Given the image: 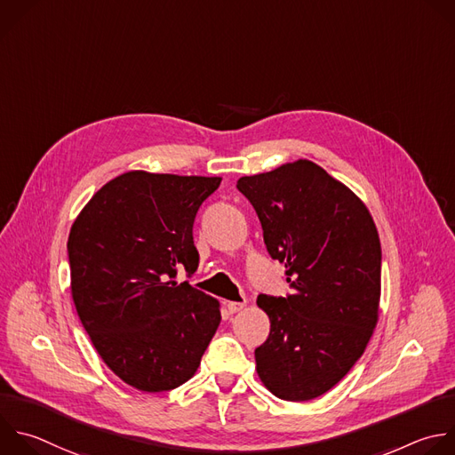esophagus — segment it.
Segmentation results:
<instances>
[{"instance_id":"1","label":"esophagus","mask_w":455,"mask_h":455,"mask_svg":"<svg viewBox=\"0 0 455 455\" xmlns=\"http://www.w3.org/2000/svg\"><path fill=\"white\" fill-rule=\"evenodd\" d=\"M244 301H228L227 304V309H228V313L230 315H235V313H239L241 309H244Z\"/></svg>"}]
</instances>
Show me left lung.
I'll list each match as a JSON object with an SVG mask.
<instances>
[{
    "label": "left lung",
    "instance_id": "obj_1",
    "mask_svg": "<svg viewBox=\"0 0 455 455\" xmlns=\"http://www.w3.org/2000/svg\"><path fill=\"white\" fill-rule=\"evenodd\" d=\"M269 255L292 294H259L269 336L255 350L260 382L307 402L332 389L364 354L379 322L380 239L364 202L318 164L298 159L241 177Z\"/></svg>",
    "mask_w": 455,
    "mask_h": 455
}]
</instances>
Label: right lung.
Wrapping results in <instances>:
<instances>
[{
  "label": "right lung",
  "instance_id": "obj_1",
  "mask_svg": "<svg viewBox=\"0 0 455 455\" xmlns=\"http://www.w3.org/2000/svg\"><path fill=\"white\" fill-rule=\"evenodd\" d=\"M220 177L128 172L76 216L69 239L71 296L103 363L144 393L170 391L198 370L221 322L220 301L177 267H198L193 223Z\"/></svg>",
  "mask_w": 455,
  "mask_h": 455
}]
</instances>
